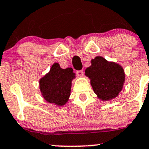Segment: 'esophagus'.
Returning <instances> with one entry per match:
<instances>
[{"label": "esophagus", "mask_w": 149, "mask_h": 149, "mask_svg": "<svg viewBox=\"0 0 149 149\" xmlns=\"http://www.w3.org/2000/svg\"><path fill=\"white\" fill-rule=\"evenodd\" d=\"M84 74V71L83 70H79V71H77V75L78 77H81L83 76Z\"/></svg>", "instance_id": "1"}]
</instances>
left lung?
Returning <instances> with one entry per match:
<instances>
[{
  "mask_svg": "<svg viewBox=\"0 0 149 149\" xmlns=\"http://www.w3.org/2000/svg\"><path fill=\"white\" fill-rule=\"evenodd\" d=\"M93 91L102 100H111L118 95L125 82V72L119 64L109 62L102 56L91 60L85 70Z\"/></svg>",
  "mask_w": 149,
  "mask_h": 149,
  "instance_id": "obj_1",
  "label": "left lung"
}]
</instances>
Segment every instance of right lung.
<instances>
[{
	"mask_svg": "<svg viewBox=\"0 0 149 149\" xmlns=\"http://www.w3.org/2000/svg\"><path fill=\"white\" fill-rule=\"evenodd\" d=\"M75 78L72 68L62 69L58 63L52 65L49 72L40 79V89L47 102L63 106L70 95L72 81Z\"/></svg>",
	"mask_w": 149,
	"mask_h": 149,
	"instance_id": "add662e5",
	"label": "right lung"
}]
</instances>
